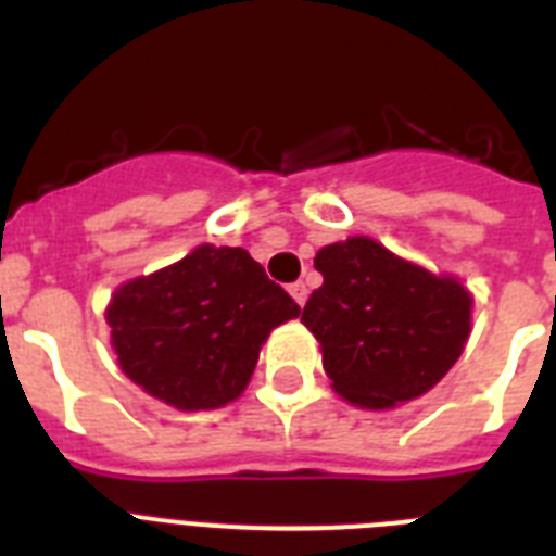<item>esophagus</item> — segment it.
Masks as SVG:
<instances>
[{
    "label": "esophagus",
    "instance_id": "1",
    "mask_svg": "<svg viewBox=\"0 0 556 556\" xmlns=\"http://www.w3.org/2000/svg\"><path fill=\"white\" fill-rule=\"evenodd\" d=\"M288 291H291V296H294L296 303L305 305V300H308V286H305V282H294Z\"/></svg>",
    "mask_w": 556,
    "mask_h": 556
}]
</instances>
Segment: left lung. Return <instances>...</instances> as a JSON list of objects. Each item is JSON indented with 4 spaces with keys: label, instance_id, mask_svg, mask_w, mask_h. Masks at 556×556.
<instances>
[{
    "label": "left lung",
    "instance_id": "left-lung-1",
    "mask_svg": "<svg viewBox=\"0 0 556 556\" xmlns=\"http://www.w3.org/2000/svg\"><path fill=\"white\" fill-rule=\"evenodd\" d=\"M314 268L323 286L303 323L323 346L340 395L366 409L413 401L439 383L470 334V294L366 236L329 244Z\"/></svg>",
    "mask_w": 556,
    "mask_h": 556
}]
</instances>
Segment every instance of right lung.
Here are the masks:
<instances>
[{"label":"right lung","mask_w":556,"mask_h":556,"mask_svg":"<svg viewBox=\"0 0 556 556\" xmlns=\"http://www.w3.org/2000/svg\"><path fill=\"white\" fill-rule=\"evenodd\" d=\"M300 314L242 248L201 244L176 265L126 282L109 303L117 364L178 409L242 395L274 326Z\"/></svg>","instance_id":"obj_1"}]
</instances>
